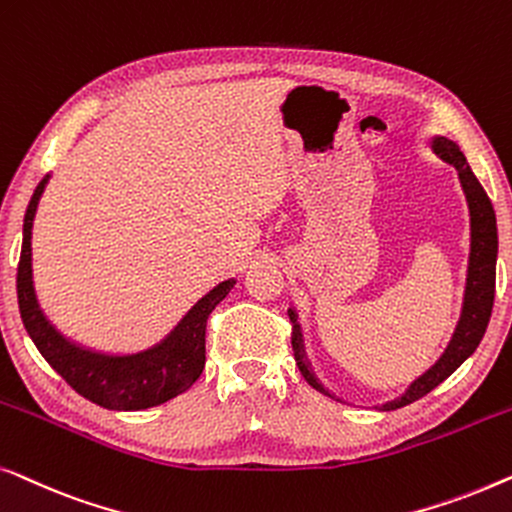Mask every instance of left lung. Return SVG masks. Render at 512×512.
<instances>
[{
	"label": "left lung",
	"mask_w": 512,
	"mask_h": 512,
	"mask_svg": "<svg viewBox=\"0 0 512 512\" xmlns=\"http://www.w3.org/2000/svg\"><path fill=\"white\" fill-rule=\"evenodd\" d=\"M429 148L436 157H441L443 162L452 164L457 169L459 183H462L466 206H469V225H471V243H469V266H466V285H464V301H462V313H459L455 334H452L448 348L441 357L436 359V364L422 373L420 378H415L408 385V390L401 397L385 401L376 406L378 410H397L408 406L417 399H422L424 394H429L434 387L443 383L445 378H450L466 359H469L475 348H478L482 336H485L489 318H492V306H494V285H496V255H499V236H496V215L489 201L487 192L482 190L478 178L466 162V155L459 150L455 141L445 139V136H431ZM290 318L294 322V334H292V348L294 359H297L301 376L308 380V385L315 390L327 394V397L341 401L334 392L320 383V378L315 376L311 359L306 355L304 345V331L299 325V313L297 308H290Z\"/></svg>",
	"instance_id": "8db88e82"
}]
</instances>
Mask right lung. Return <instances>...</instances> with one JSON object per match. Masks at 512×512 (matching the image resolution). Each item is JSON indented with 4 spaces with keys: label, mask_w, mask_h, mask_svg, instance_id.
<instances>
[{
    "label": "right lung",
    "mask_w": 512,
    "mask_h": 512,
    "mask_svg": "<svg viewBox=\"0 0 512 512\" xmlns=\"http://www.w3.org/2000/svg\"><path fill=\"white\" fill-rule=\"evenodd\" d=\"M50 174L34 190L23 220V250L18 264V306L27 334L43 359L81 394L109 410H143L160 406L190 390L206 364V320L232 292L236 278H227L204 294L162 341L139 352H104L62 334L37 299L32 278L34 215Z\"/></svg>",
    "instance_id": "right-lung-1"
}]
</instances>
